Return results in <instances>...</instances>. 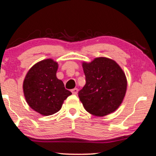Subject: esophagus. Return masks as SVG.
Instances as JSON below:
<instances>
[{"instance_id": "1", "label": "esophagus", "mask_w": 156, "mask_h": 156, "mask_svg": "<svg viewBox=\"0 0 156 156\" xmlns=\"http://www.w3.org/2000/svg\"><path fill=\"white\" fill-rule=\"evenodd\" d=\"M72 93L73 94V95H76V94L78 93V89L77 88H74V89H73L71 90Z\"/></svg>"}]
</instances>
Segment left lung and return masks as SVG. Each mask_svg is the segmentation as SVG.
<instances>
[{
	"label": "left lung",
	"instance_id": "8db88e82",
	"mask_svg": "<svg viewBox=\"0 0 156 156\" xmlns=\"http://www.w3.org/2000/svg\"><path fill=\"white\" fill-rule=\"evenodd\" d=\"M83 67L86 85L78 95L84 108L99 117L115 112L127 90V79L122 69L115 61L106 58L83 63Z\"/></svg>",
	"mask_w": 156,
	"mask_h": 156
}]
</instances>
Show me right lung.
<instances>
[{
	"mask_svg": "<svg viewBox=\"0 0 156 156\" xmlns=\"http://www.w3.org/2000/svg\"><path fill=\"white\" fill-rule=\"evenodd\" d=\"M58 67V63L53 60H43L29 70L23 82L24 95L29 105L45 116L58 112L72 94L57 78Z\"/></svg>",
	"mask_w": 156,
	"mask_h": 156,
	"instance_id": "1",
	"label": "right lung"
}]
</instances>
